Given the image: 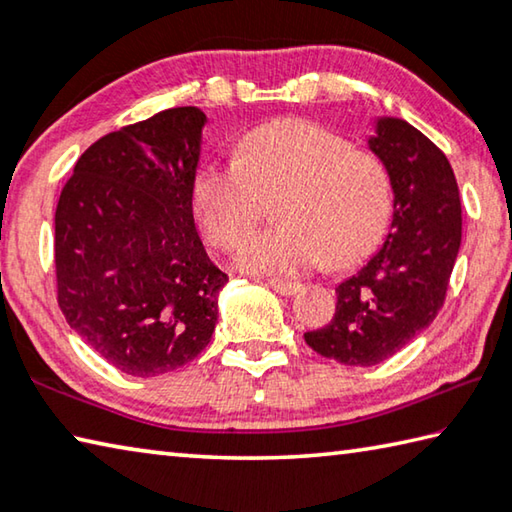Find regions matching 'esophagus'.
<instances>
[{
  "instance_id": "34e87169",
  "label": "esophagus",
  "mask_w": 512,
  "mask_h": 512,
  "mask_svg": "<svg viewBox=\"0 0 512 512\" xmlns=\"http://www.w3.org/2000/svg\"><path fill=\"white\" fill-rule=\"evenodd\" d=\"M268 287H271L275 293H280V296H293V293L300 291L302 284L289 282V280H268Z\"/></svg>"
}]
</instances>
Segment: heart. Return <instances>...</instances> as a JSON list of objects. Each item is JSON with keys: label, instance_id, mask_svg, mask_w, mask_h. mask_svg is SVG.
<instances>
[{"label": "heart", "instance_id": "b5f03b06", "mask_svg": "<svg viewBox=\"0 0 512 512\" xmlns=\"http://www.w3.org/2000/svg\"><path fill=\"white\" fill-rule=\"evenodd\" d=\"M275 198L280 225L244 248V271L298 275L325 259L350 266L379 246L393 214L386 164L300 117L253 128L235 162L205 164L194 183L198 225L225 253L244 246Z\"/></svg>", "mask_w": 512, "mask_h": 512}]
</instances>
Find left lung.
I'll use <instances>...</instances> for the list:
<instances>
[{
    "mask_svg": "<svg viewBox=\"0 0 512 512\" xmlns=\"http://www.w3.org/2000/svg\"><path fill=\"white\" fill-rule=\"evenodd\" d=\"M393 185V223L379 253L336 287V311L305 334L320 357L375 366L427 329L445 305L461 246V196L447 155L404 119L368 140Z\"/></svg>",
    "mask_w": 512,
    "mask_h": 512,
    "instance_id": "8db88e82",
    "label": "left lung"
}]
</instances>
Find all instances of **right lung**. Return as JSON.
<instances>
[{
  "label": "right lung",
  "mask_w": 512,
  "mask_h": 512,
  "mask_svg": "<svg viewBox=\"0 0 512 512\" xmlns=\"http://www.w3.org/2000/svg\"><path fill=\"white\" fill-rule=\"evenodd\" d=\"M203 124V110L183 106L103 135L58 198V307L126 375L176 370L212 339L228 275L194 225Z\"/></svg>",
  "instance_id": "1"
}]
</instances>
